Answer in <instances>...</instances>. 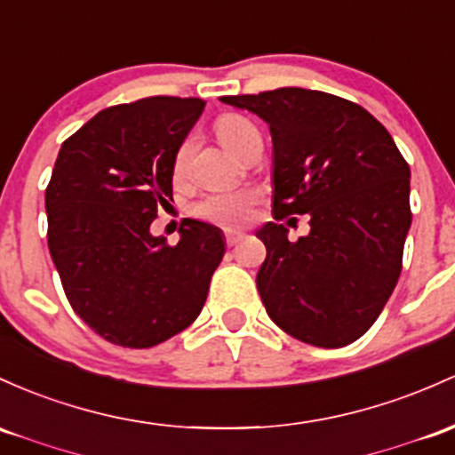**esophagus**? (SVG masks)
Returning a JSON list of instances; mask_svg holds the SVG:
<instances>
[{"mask_svg":"<svg viewBox=\"0 0 455 455\" xmlns=\"http://www.w3.org/2000/svg\"><path fill=\"white\" fill-rule=\"evenodd\" d=\"M224 237H227L228 246H237V243L246 237V233L239 231V228H227V231H224Z\"/></svg>","mask_w":455,"mask_h":455,"instance_id":"esophagus-1","label":"esophagus"}]
</instances>
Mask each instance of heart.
Instances as JSON below:
<instances>
[{"mask_svg": "<svg viewBox=\"0 0 455 455\" xmlns=\"http://www.w3.org/2000/svg\"><path fill=\"white\" fill-rule=\"evenodd\" d=\"M216 133L220 142L239 155L242 147L246 144V140L257 133V127L248 121V118L237 116V114H227V116H220L216 123ZM189 153H192V140H186L181 147L177 148V155H174L172 162V172L174 177H183L188 171L189 164ZM254 201L252 192H218L204 196L201 203L194 207V213L204 220H212V222L220 224H235L243 222L251 213V204Z\"/></svg>", "mask_w": 455, "mask_h": 455, "instance_id": "1", "label": "heart"}]
</instances>
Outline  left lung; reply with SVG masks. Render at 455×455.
<instances>
[{"label": "left lung", "instance_id": "obj_1", "mask_svg": "<svg viewBox=\"0 0 455 455\" xmlns=\"http://www.w3.org/2000/svg\"><path fill=\"white\" fill-rule=\"evenodd\" d=\"M220 101L267 123L274 218H311L298 242L283 224L257 231L267 251L257 274L267 315L311 346H349L380 315L402 272L412 222L406 159L367 109L334 94L278 88Z\"/></svg>", "mask_w": 455, "mask_h": 455}]
</instances>
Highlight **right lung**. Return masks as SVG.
Wrapping results in <instances>:
<instances>
[{"mask_svg": "<svg viewBox=\"0 0 455 455\" xmlns=\"http://www.w3.org/2000/svg\"><path fill=\"white\" fill-rule=\"evenodd\" d=\"M203 109L179 97L108 108L58 153L44 192L49 252L73 311L114 346L153 347L186 331L224 257L213 224L186 220L177 246L151 233Z\"/></svg>", "mask_w": 455, "mask_h": 455, "instance_id": "1", "label": "right lung"}]
</instances>
